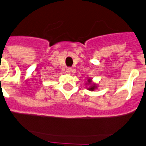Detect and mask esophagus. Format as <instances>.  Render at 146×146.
Returning a JSON list of instances; mask_svg holds the SVG:
<instances>
[{
  "instance_id": "esophagus-1",
  "label": "esophagus",
  "mask_w": 146,
  "mask_h": 146,
  "mask_svg": "<svg viewBox=\"0 0 146 146\" xmlns=\"http://www.w3.org/2000/svg\"><path fill=\"white\" fill-rule=\"evenodd\" d=\"M71 70H72V68H68L66 69V72L68 73H70V72H71Z\"/></svg>"
}]
</instances>
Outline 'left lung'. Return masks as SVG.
Masks as SVG:
<instances>
[{"instance_id":"8db88e82","label":"left lung","mask_w":146,"mask_h":146,"mask_svg":"<svg viewBox=\"0 0 146 146\" xmlns=\"http://www.w3.org/2000/svg\"><path fill=\"white\" fill-rule=\"evenodd\" d=\"M88 84H91V83H92V80L91 79H88ZM96 88V86L95 85V84H92V86L88 88V89H89L90 91H94Z\"/></svg>"}]
</instances>
